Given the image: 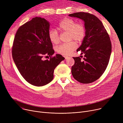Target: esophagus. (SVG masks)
Listing matches in <instances>:
<instances>
[{"label":"esophagus","instance_id":"34e87169","mask_svg":"<svg viewBox=\"0 0 123 123\" xmlns=\"http://www.w3.org/2000/svg\"><path fill=\"white\" fill-rule=\"evenodd\" d=\"M68 58H69V57H67V56H65V59H67Z\"/></svg>","mask_w":123,"mask_h":123}]
</instances>
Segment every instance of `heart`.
<instances>
[{"mask_svg":"<svg viewBox=\"0 0 123 123\" xmlns=\"http://www.w3.org/2000/svg\"><path fill=\"white\" fill-rule=\"evenodd\" d=\"M58 29L61 32L68 33L69 40H75L77 42H82L86 35V28L82 23H76L72 19L65 18L58 24ZM49 38L51 42L57 44L59 42L58 32L54 30H51L49 33ZM77 47L74 41L61 44L57 47L58 53L64 56H68L72 53Z\"/></svg>","mask_w":123,"mask_h":123,"instance_id":"obj_1","label":"heart"}]
</instances>
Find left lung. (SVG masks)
<instances>
[{
    "label": "left lung",
    "instance_id": "8db88e82",
    "mask_svg": "<svg viewBox=\"0 0 123 123\" xmlns=\"http://www.w3.org/2000/svg\"><path fill=\"white\" fill-rule=\"evenodd\" d=\"M70 17H77L84 22L86 35L77 51L84 54L82 60L73 57L74 65L71 72L74 78L81 83L89 84L104 73L108 65L112 51L110 38L102 22L96 16L87 12H76Z\"/></svg>",
    "mask_w": 123,
    "mask_h": 123
}]
</instances>
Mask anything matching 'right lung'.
Returning a JSON list of instances; mask_svg holds the SVG:
<instances>
[{
  "mask_svg": "<svg viewBox=\"0 0 123 123\" xmlns=\"http://www.w3.org/2000/svg\"><path fill=\"white\" fill-rule=\"evenodd\" d=\"M50 23L43 18L36 17L18 28L13 44L12 55L24 79L35 86L47 85L53 80L55 68L65 59L54 53L49 39ZM49 56V60L43 57Z\"/></svg>",
  "mask_w": 123,
  "mask_h": 123,
  "instance_id": "1",
  "label": "right lung"
}]
</instances>
